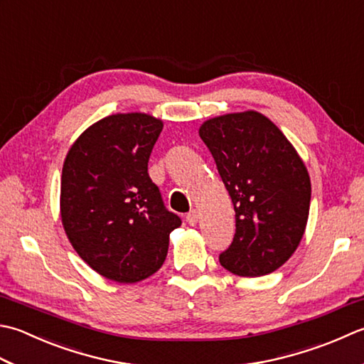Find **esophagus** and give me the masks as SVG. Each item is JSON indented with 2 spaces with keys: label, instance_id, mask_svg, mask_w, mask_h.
<instances>
[{
  "label": "esophagus",
  "instance_id": "1",
  "mask_svg": "<svg viewBox=\"0 0 364 364\" xmlns=\"http://www.w3.org/2000/svg\"><path fill=\"white\" fill-rule=\"evenodd\" d=\"M198 211L197 210H191L188 215H186V220H188V224L189 225H196L197 224V220H198Z\"/></svg>",
  "mask_w": 364,
  "mask_h": 364
}]
</instances>
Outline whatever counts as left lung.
<instances>
[{"label": "left lung", "mask_w": 364, "mask_h": 364, "mask_svg": "<svg viewBox=\"0 0 364 364\" xmlns=\"http://www.w3.org/2000/svg\"><path fill=\"white\" fill-rule=\"evenodd\" d=\"M235 208V237L219 262L238 276H263L300 245L309 216L311 180L300 156L257 112L205 121L200 131Z\"/></svg>", "instance_id": "obj_1"}]
</instances>
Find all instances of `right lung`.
Listing matches in <instances>:
<instances>
[{"instance_id":"right-lung-1","label":"right lung","mask_w":364,"mask_h":364,"mask_svg":"<svg viewBox=\"0 0 364 364\" xmlns=\"http://www.w3.org/2000/svg\"><path fill=\"white\" fill-rule=\"evenodd\" d=\"M162 121L117 113L90 126L61 175V219L70 245L107 279L132 284L158 272L180 216L148 175Z\"/></svg>"}]
</instances>
